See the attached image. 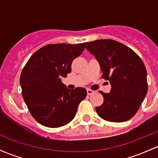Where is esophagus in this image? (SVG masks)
<instances>
[{
	"label": "esophagus",
	"instance_id": "1",
	"mask_svg": "<svg viewBox=\"0 0 158 158\" xmlns=\"http://www.w3.org/2000/svg\"><path fill=\"white\" fill-rule=\"evenodd\" d=\"M87 94H88L89 95H92V94H93L94 92V91L93 90H92V89H87Z\"/></svg>",
	"mask_w": 158,
	"mask_h": 158
}]
</instances>
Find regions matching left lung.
Masks as SVG:
<instances>
[{
	"instance_id": "8db88e82",
	"label": "left lung",
	"mask_w": 158,
	"mask_h": 158,
	"mask_svg": "<svg viewBox=\"0 0 158 158\" xmlns=\"http://www.w3.org/2000/svg\"><path fill=\"white\" fill-rule=\"evenodd\" d=\"M85 48L98 61L102 78L109 80L110 93L100 92L104 102L95 108L104 120L122 122L131 118L148 92L147 70L136 52L113 40L87 42Z\"/></svg>"
}]
</instances>
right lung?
<instances>
[{"label": "right lung", "mask_w": 158, "mask_h": 158, "mask_svg": "<svg viewBox=\"0 0 158 158\" xmlns=\"http://www.w3.org/2000/svg\"><path fill=\"white\" fill-rule=\"evenodd\" d=\"M84 49L85 43L48 44L36 51L23 68L22 95L31 115L42 125L59 128L68 124L86 97L85 89L71 90L61 82Z\"/></svg>", "instance_id": "obj_1"}]
</instances>
